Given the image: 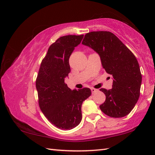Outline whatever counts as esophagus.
Returning <instances> with one entry per match:
<instances>
[{"mask_svg": "<svg viewBox=\"0 0 155 155\" xmlns=\"http://www.w3.org/2000/svg\"><path fill=\"white\" fill-rule=\"evenodd\" d=\"M91 91H92V93H95V92H97L98 91L97 89H95V88H91Z\"/></svg>", "mask_w": 155, "mask_h": 155, "instance_id": "1", "label": "esophagus"}]
</instances>
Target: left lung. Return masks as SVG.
I'll list each match as a JSON object with an SVG mask.
<instances>
[{
	"instance_id": "8db88e82",
	"label": "left lung",
	"mask_w": 155,
	"mask_h": 155,
	"mask_svg": "<svg viewBox=\"0 0 155 155\" xmlns=\"http://www.w3.org/2000/svg\"><path fill=\"white\" fill-rule=\"evenodd\" d=\"M82 44L99 55L103 68L113 77L111 89H100L106 95L101 110L110 117L127 116L137 103L142 83L135 56L118 37L108 31L88 32Z\"/></svg>"
}]
</instances>
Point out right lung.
I'll list each match as a JSON object with an SVG mask.
<instances>
[{"mask_svg":"<svg viewBox=\"0 0 155 155\" xmlns=\"http://www.w3.org/2000/svg\"><path fill=\"white\" fill-rule=\"evenodd\" d=\"M84 35H67L49 47L36 81L38 103L45 116L55 127L71 130L82 120L81 107L91 95L88 88L71 90L64 83L71 72L69 58Z\"/></svg>","mask_w":155,"mask_h":155,"instance_id":"obj_1","label":"right lung"}]
</instances>
